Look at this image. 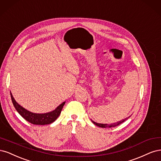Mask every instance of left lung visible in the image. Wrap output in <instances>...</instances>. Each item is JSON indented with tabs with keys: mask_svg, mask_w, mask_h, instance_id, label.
<instances>
[{
	"mask_svg": "<svg viewBox=\"0 0 161 161\" xmlns=\"http://www.w3.org/2000/svg\"><path fill=\"white\" fill-rule=\"evenodd\" d=\"M130 116H129L128 118H130ZM128 118H125V119H123V120H120V121H118V122H115V123H114V124H100V123H97V122H95L94 121H93V120H92V122L94 123L95 125H96V126H99V127H101V128H112V127H115V126H118V125H120V124H122V122H124V121H125L126 120H127V119Z\"/></svg>",
	"mask_w": 161,
	"mask_h": 161,
	"instance_id": "8db88e82",
	"label": "left lung"
}]
</instances>
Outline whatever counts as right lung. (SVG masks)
Listing matches in <instances>:
<instances>
[{"mask_svg": "<svg viewBox=\"0 0 161 161\" xmlns=\"http://www.w3.org/2000/svg\"><path fill=\"white\" fill-rule=\"evenodd\" d=\"M10 93H11V97L13 106L16 109V110L19 112V114L27 121L33 124H36V125H46V124H49L55 122L57 120V118L59 116L62 108H63L65 103V102H64L57 107L54 110L49 112L43 114L33 113L26 110L23 106L19 104L14 99L11 92H10Z\"/></svg>", "mask_w": 161, "mask_h": 161, "instance_id": "right-lung-1", "label": "right lung"}]
</instances>
